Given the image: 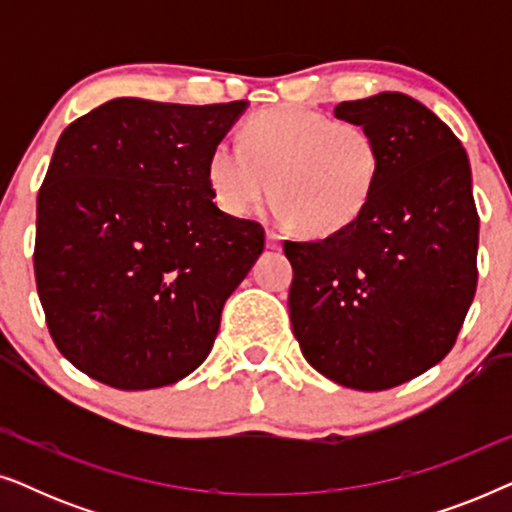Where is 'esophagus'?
Here are the masks:
<instances>
[{
  "instance_id": "1",
  "label": "esophagus",
  "mask_w": 512,
  "mask_h": 512,
  "mask_svg": "<svg viewBox=\"0 0 512 512\" xmlns=\"http://www.w3.org/2000/svg\"><path fill=\"white\" fill-rule=\"evenodd\" d=\"M268 249H282V235L268 230Z\"/></svg>"
}]
</instances>
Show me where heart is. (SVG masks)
Listing matches in <instances>:
<instances>
[{"label": "heart", "instance_id": "heart-1", "mask_svg": "<svg viewBox=\"0 0 512 512\" xmlns=\"http://www.w3.org/2000/svg\"><path fill=\"white\" fill-rule=\"evenodd\" d=\"M207 174L226 214L254 212L272 179L277 219L328 237L366 212L382 174V146L368 125L289 104L249 118L242 146L228 139L216 144Z\"/></svg>", "mask_w": 512, "mask_h": 512}]
</instances>
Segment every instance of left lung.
I'll return each mask as SVG.
<instances>
[{"label": "left lung", "mask_w": 512, "mask_h": 512, "mask_svg": "<svg viewBox=\"0 0 512 512\" xmlns=\"http://www.w3.org/2000/svg\"><path fill=\"white\" fill-rule=\"evenodd\" d=\"M368 125L382 174L366 212L319 242L284 240L289 312L303 356L328 380L382 391L457 342L478 286L480 216L457 135L403 93L335 107Z\"/></svg>", "instance_id": "obj_1"}]
</instances>
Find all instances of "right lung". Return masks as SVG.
I'll return each instance as SVG.
<instances>
[{
	"instance_id": "1",
	"label": "right lung",
	"mask_w": 512,
	"mask_h": 512,
	"mask_svg": "<svg viewBox=\"0 0 512 512\" xmlns=\"http://www.w3.org/2000/svg\"><path fill=\"white\" fill-rule=\"evenodd\" d=\"M247 102L118 97L69 123L37 198L34 279L60 354L139 391L207 359L221 310L265 247L214 205L209 153Z\"/></svg>"
}]
</instances>
